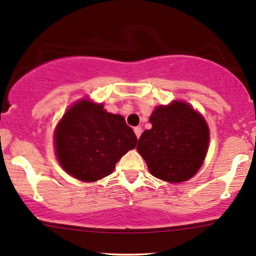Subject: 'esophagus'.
<instances>
[{
	"label": "esophagus",
	"instance_id": "34e87169",
	"mask_svg": "<svg viewBox=\"0 0 256 256\" xmlns=\"http://www.w3.org/2000/svg\"><path fill=\"white\" fill-rule=\"evenodd\" d=\"M134 134H136L137 138H140V134H142V128H140V126H137V128H134Z\"/></svg>",
	"mask_w": 256,
	"mask_h": 256
}]
</instances>
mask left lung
Instances as JSON below:
<instances>
[{"label":"left lung","instance_id":"left-lung-1","mask_svg":"<svg viewBox=\"0 0 256 256\" xmlns=\"http://www.w3.org/2000/svg\"><path fill=\"white\" fill-rule=\"evenodd\" d=\"M150 130L138 140L137 150L152 176L170 183L192 178L207 154L210 130L190 104L158 106L149 118Z\"/></svg>","mask_w":256,"mask_h":256}]
</instances>
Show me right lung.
<instances>
[{
	"instance_id": "obj_1",
	"label": "right lung",
	"mask_w": 256,
	"mask_h": 256,
	"mask_svg": "<svg viewBox=\"0 0 256 256\" xmlns=\"http://www.w3.org/2000/svg\"><path fill=\"white\" fill-rule=\"evenodd\" d=\"M136 144V134L122 116L86 100L70 108L55 131L60 165L83 182L110 174L119 158Z\"/></svg>"
}]
</instances>
